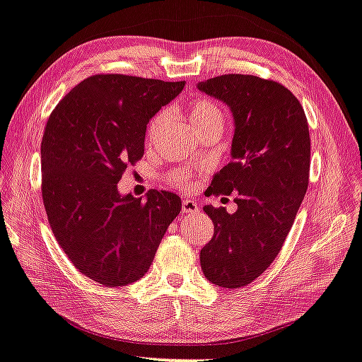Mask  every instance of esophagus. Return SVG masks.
Returning <instances> with one entry per match:
<instances>
[{"instance_id":"1","label":"esophagus","mask_w":362,"mask_h":362,"mask_svg":"<svg viewBox=\"0 0 362 362\" xmlns=\"http://www.w3.org/2000/svg\"><path fill=\"white\" fill-rule=\"evenodd\" d=\"M197 210H199L197 202H194L191 199L182 200V214H192V212H197Z\"/></svg>"}]
</instances>
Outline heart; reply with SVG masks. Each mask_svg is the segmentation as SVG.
<instances>
[{"instance_id": "heart-1", "label": "heart", "mask_w": 362, "mask_h": 362, "mask_svg": "<svg viewBox=\"0 0 362 362\" xmlns=\"http://www.w3.org/2000/svg\"><path fill=\"white\" fill-rule=\"evenodd\" d=\"M187 115L189 121H191L192 129L202 126H210V124H218L223 127L225 124V115L218 105L214 103L212 100H196V102H191L187 107ZM163 121V113L160 111L150 119L148 127H147V141H152L155 132L158 131L160 124ZM165 182L171 187L182 189V191H189V189L194 187V173L191 170H175L166 173Z\"/></svg>"}]
</instances>
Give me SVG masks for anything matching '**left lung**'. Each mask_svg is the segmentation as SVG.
Returning <instances> with one entry per match:
<instances>
[{
	"label": "left lung",
	"instance_id": "8db88e82",
	"mask_svg": "<svg viewBox=\"0 0 362 362\" xmlns=\"http://www.w3.org/2000/svg\"><path fill=\"white\" fill-rule=\"evenodd\" d=\"M197 87L225 102L235 118L231 162L214 176L209 196L236 192L238 210L205 205L215 231L200 251L207 280L233 290L269 269L291 230L309 185V124L280 82L225 74Z\"/></svg>",
	"mask_w": 362,
	"mask_h": 362
}]
</instances>
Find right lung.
<instances>
[{"mask_svg": "<svg viewBox=\"0 0 362 362\" xmlns=\"http://www.w3.org/2000/svg\"><path fill=\"white\" fill-rule=\"evenodd\" d=\"M185 87L124 74H95L57 105L42 139V197L48 223L81 274L103 286L146 275L181 199L148 191L121 196L124 171L144 155L147 123Z\"/></svg>", "mask_w": 362, "mask_h": 362, "instance_id": "add662e5", "label": "right lung"}]
</instances>
